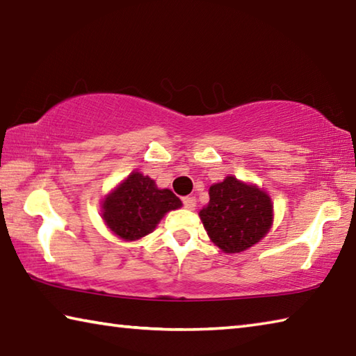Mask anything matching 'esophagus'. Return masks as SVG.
Listing matches in <instances>:
<instances>
[{
    "instance_id": "34e87169",
    "label": "esophagus",
    "mask_w": 356,
    "mask_h": 356,
    "mask_svg": "<svg viewBox=\"0 0 356 356\" xmlns=\"http://www.w3.org/2000/svg\"><path fill=\"white\" fill-rule=\"evenodd\" d=\"M182 200H184L185 209L195 210V207H196V197L195 196H185Z\"/></svg>"
}]
</instances>
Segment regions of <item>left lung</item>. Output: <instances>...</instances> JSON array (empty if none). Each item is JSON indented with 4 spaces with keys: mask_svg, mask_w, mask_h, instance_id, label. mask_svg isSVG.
Segmentation results:
<instances>
[{
    "mask_svg": "<svg viewBox=\"0 0 356 356\" xmlns=\"http://www.w3.org/2000/svg\"><path fill=\"white\" fill-rule=\"evenodd\" d=\"M199 218L210 241L224 254H240L260 243L274 222V204L266 191L227 176L213 184Z\"/></svg>",
    "mask_w": 356,
    "mask_h": 356,
    "instance_id": "obj_1",
    "label": "left lung"
}]
</instances>
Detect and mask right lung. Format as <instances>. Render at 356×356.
I'll return each mask as SVG.
<instances>
[{"label": "right lung", "mask_w": 356, "mask_h": 356, "mask_svg": "<svg viewBox=\"0 0 356 356\" xmlns=\"http://www.w3.org/2000/svg\"><path fill=\"white\" fill-rule=\"evenodd\" d=\"M182 207L171 190L159 188L156 180L132 171L101 202L106 227L122 241H137L156 230L168 211Z\"/></svg>", "instance_id": "1"}]
</instances>
